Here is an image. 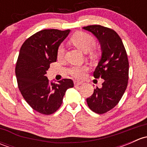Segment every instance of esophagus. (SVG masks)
Returning a JSON list of instances; mask_svg holds the SVG:
<instances>
[{"instance_id": "34e87169", "label": "esophagus", "mask_w": 147, "mask_h": 147, "mask_svg": "<svg viewBox=\"0 0 147 147\" xmlns=\"http://www.w3.org/2000/svg\"><path fill=\"white\" fill-rule=\"evenodd\" d=\"M82 84V82H79V81H75V82H74V84H75V86L80 85V84Z\"/></svg>"}]
</instances>
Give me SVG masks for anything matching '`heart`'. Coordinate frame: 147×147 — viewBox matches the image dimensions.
Listing matches in <instances>:
<instances>
[{
  "label": "heart",
  "instance_id": "b5f03b06",
  "mask_svg": "<svg viewBox=\"0 0 147 147\" xmlns=\"http://www.w3.org/2000/svg\"><path fill=\"white\" fill-rule=\"evenodd\" d=\"M71 42L76 46L78 48L80 49L84 53H88L92 50L95 45V40L89 34L85 32H78L74 35L71 39ZM65 47L61 45L59 47L57 50V56L58 57H63L65 55ZM88 68L86 66L82 67H72L70 69V74L77 78H81L84 75Z\"/></svg>",
  "mask_w": 147,
  "mask_h": 147
}]
</instances>
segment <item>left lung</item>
<instances>
[{
    "label": "left lung",
    "instance_id": "obj_1",
    "mask_svg": "<svg viewBox=\"0 0 147 147\" xmlns=\"http://www.w3.org/2000/svg\"><path fill=\"white\" fill-rule=\"evenodd\" d=\"M82 29L92 32L99 40L101 57L93 73L94 78L104 80L102 87H97L87 99L92 111L104 114L115 107L127 87L129 62L121 39L115 30L104 26H88Z\"/></svg>",
    "mask_w": 147,
    "mask_h": 147
}]
</instances>
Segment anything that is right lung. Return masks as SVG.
Listing matches in <instances>:
<instances>
[{
    "instance_id": "obj_1",
    "label": "right lung",
    "mask_w": 147,
    "mask_h": 147,
    "mask_svg": "<svg viewBox=\"0 0 147 147\" xmlns=\"http://www.w3.org/2000/svg\"><path fill=\"white\" fill-rule=\"evenodd\" d=\"M69 32L42 30L28 38L20 50L16 67L18 88L28 105L43 115L56 112L67 90L74 86L70 79L53 83L46 77L50 64L57 60L59 46Z\"/></svg>"
}]
</instances>
